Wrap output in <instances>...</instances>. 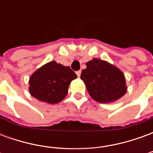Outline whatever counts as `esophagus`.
Wrapping results in <instances>:
<instances>
[{
    "label": "esophagus",
    "mask_w": 153,
    "mask_h": 153,
    "mask_svg": "<svg viewBox=\"0 0 153 153\" xmlns=\"http://www.w3.org/2000/svg\"><path fill=\"white\" fill-rule=\"evenodd\" d=\"M76 74H77V76H78V77H80V74H81V71H80V70L77 71Z\"/></svg>",
    "instance_id": "obj_1"
}]
</instances>
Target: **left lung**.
<instances>
[{"label":"left lung","mask_w":153,"mask_h":153,"mask_svg":"<svg viewBox=\"0 0 153 153\" xmlns=\"http://www.w3.org/2000/svg\"><path fill=\"white\" fill-rule=\"evenodd\" d=\"M86 65L80 78L91 97L96 102H114L127 92L125 74L114 65L94 58L87 62Z\"/></svg>","instance_id":"left-lung-1"}]
</instances>
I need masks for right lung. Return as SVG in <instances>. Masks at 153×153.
<instances>
[{
    "mask_svg": "<svg viewBox=\"0 0 153 153\" xmlns=\"http://www.w3.org/2000/svg\"><path fill=\"white\" fill-rule=\"evenodd\" d=\"M76 78V74L70 67L52 60L30 76L29 93L40 102L56 104L67 96L71 81Z\"/></svg>",
    "mask_w": 153,
    "mask_h": 153,
    "instance_id": "add662e5",
    "label": "right lung"
}]
</instances>
